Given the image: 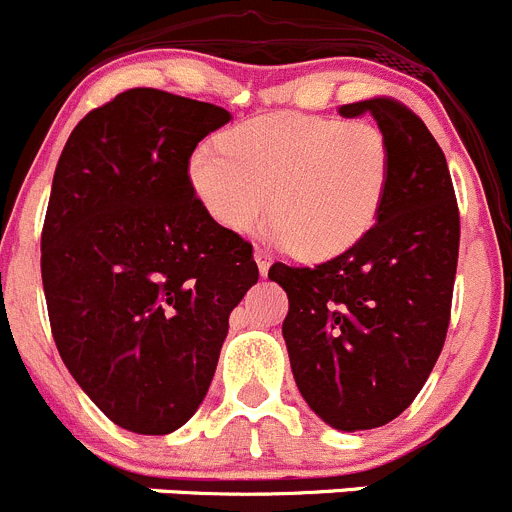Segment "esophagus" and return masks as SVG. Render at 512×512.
Masks as SVG:
<instances>
[{
    "instance_id": "1",
    "label": "esophagus",
    "mask_w": 512,
    "mask_h": 512,
    "mask_svg": "<svg viewBox=\"0 0 512 512\" xmlns=\"http://www.w3.org/2000/svg\"><path fill=\"white\" fill-rule=\"evenodd\" d=\"M255 260H257V267H260V273L267 275V267H270V255H267L262 247H255Z\"/></svg>"
}]
</instances>
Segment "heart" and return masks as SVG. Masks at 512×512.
<instances>
[{
	"mask_svg": "<svg viewBox=\"0 0 512 512\" xmlns=\"http://www.w3.org/2000/svg\"><path fill=\"white\" fill-rule=\"evenodd\" d=\"M385 137L370 122L273 114L196 147L193 193L216 224L250 232L270 211L273 234L301 257L349 250L380 214L388 186Z\"/></svg>",
	"mask_w": 512,
	"mask_h": 512,
	"instance_id": "1",
	"label": "heart"
}]
</instances>
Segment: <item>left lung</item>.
<instances>
[{
	"label": "left lung",
	"mask_w": 512,
	"mask_h": 512,
	"mask_svg": "<svg viewBox=\"0 0 512 512\" xmlns=\"http://www.w3.org/2000/svg\"><path fill=\"white\" fill-rule=\"evenodd\" d=\"M372 114L390 155L377 222L342 255L313 267L275 262L288 293L285 347L311 411L339 431L398 418L444 347L459 257L449 165L423 119L393 96L339 107Z\"/></svg>",
	"instance_id": "8db88e82"
}]
</instances>
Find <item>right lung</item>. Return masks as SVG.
<instances>
[{"label": "right lung", "instance_id": "add662e5", "mask_svg": "<svg viewBox=\"0 0 512 512\" xmlns=\"http://www.w3.org/2000/svg\"><path fill=\"white\" fill-rule=\"evenodd\" d=\"M227 122L206 101L127 89L76 124L55 165L40 237L50 331L96 408L135 434L196 413L260 275L188 178L196 145Z\"/></svg>", "mask_w": 512, "mask_h": 512}]
</instances>
